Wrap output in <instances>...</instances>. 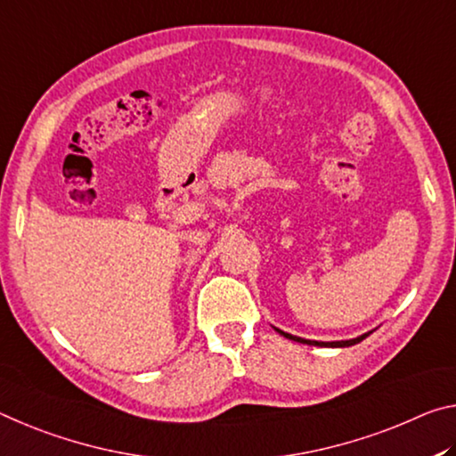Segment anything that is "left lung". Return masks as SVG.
<instances>
[{
	"instance_id": "left-lung-1",
	"label": "left lung",
	"mask_w": 456,
	"mask_h": 456,
	"mask_svg": "<svg viewBox=\"0 0 456 456\" xmlns=\"http://www.w3.org/2000/svg\"><path fill=\"white\" fill-rule=\"evenodd\" d=\"M274 331L277 333H281L282 338H287V339H290V341H298V343H307V346H317V347H352V346H355V343H360V341H363L365 338H368V335L371 333V331H368V333H363V335H360V338H355V339H346V341H311V339H303V338H297V335H290V333H285L282 330H277V327H274Z\"/></svg>"
}]
</instances>
